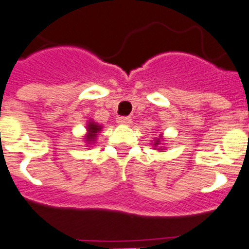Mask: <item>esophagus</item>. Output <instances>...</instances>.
I'll list each match as a JSON object with an SVG mask.
<instances>
[{"label":"esophagus","mask_w":249,"mask_h":249,"mask_svg":"<svg viewBox=\"0 0 249 249\" xmlns=\"http://www.w3.org/2000/svg\"><path fill=\"white\" fill-rule=\"evenodd\" d=\"M116 123L120 125H130L133 123V120L129 116H118L116 118Z\"/></svg>","instance_id":"34e87169"}]
</instances>
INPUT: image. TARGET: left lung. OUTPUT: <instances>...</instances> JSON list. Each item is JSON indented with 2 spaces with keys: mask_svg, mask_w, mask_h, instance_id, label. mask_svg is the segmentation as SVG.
<instances>
[{
  "mask_svg": "<svg viewBox=\"0 0 249 249\" xmlns=\"http://www.w3.org/2000/svg\"><path fill=\"white\" fill-rule=\"evenodd\" d=\"M152 142H153V149H158V152H163L166 149V147H163V134H160V137L154 138Z\"/></svg>",
  "mask_w": 249,
  "mask_h": 249,
  "instance_id": "obj_1",
  "label": "left lung"
}]
</instances>
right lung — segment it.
Instances as JSON below:
<instances>
[{
	"instance_id": "1",
	"label": "right lung",
	"mask_w": 249,
	"mask_h": 249,
	"mask_svg": "<svg viewBox=\"0 0 249 249\" xmlns=\"http://www.w3.org/2000/svg\"><path fill=\"white\" fill-rule=\"evenodd\" d=\"M102 125H100L99 123H96L93 120L87 121V125H86V134L83 137V141H85L86 145H93L97 141V135L99 133H101Z\"/></svg>"
}]
</instances>
